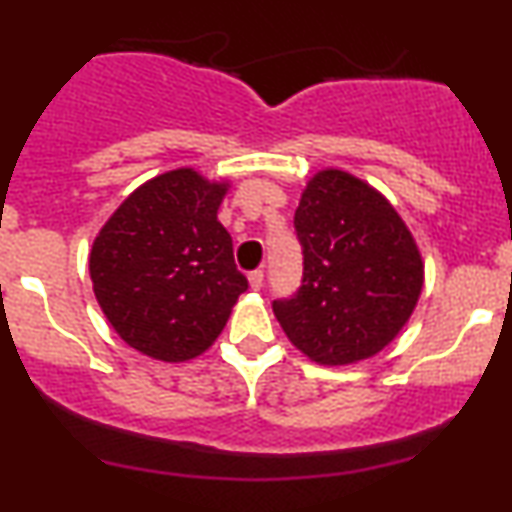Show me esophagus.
<instances>
[{
    "mask_svg": "<svg viewBox=\"0 0 512 512\" xmlns=\"http://www.w3.org/2000/svg\"><path fill=\"white\" fill-rule=\"evenodd\" d=\"M248 281H250L252 291H260L262 283H264V272H262V269H255V272H250L248 274Z\"/></svg>",
    "mask_w": 512,
    "mask_h": 512,
    "instance_id": "1",
    "label": "esophagus"
}]
</instances>
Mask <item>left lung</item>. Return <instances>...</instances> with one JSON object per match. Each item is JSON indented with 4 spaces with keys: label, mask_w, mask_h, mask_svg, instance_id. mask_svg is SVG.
Here are the masks:
<instances>
[{
    "label": "left lung",
    "mask_w": 512,
    "mask_h": 512,
    "mask_svg": "<svg viewBox=\"0 0 512 512\" xmlns=\"http://www.w3.org/2000/svg\"><path fill=\"white\" fill-rule=\"evenodd\" d=\"M293 224L303 286L272 303L281 329L319 365L377 355L422 293V255L405 221L365 181L324 169L303 190Z\"/></svg>",
    "instance_id": "left-lung-1"
}]
</instances>
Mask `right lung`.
<instances>
[{
  "mask_svg": "<svg viewBox=\"0 0 512 512\" xmlns=\"http://www.w3.org/2000/svg\"><path fill=\"white\" fill-rule=\"evenodd\" d=\"M229 183L195 169L133 190L97 233L90 279L104 317L128 346L186 362L217 341L248 279L217 212Z\"/></svg>",
  "mask_w": 512,
  "mask_h": 512,
  "instance_id": "obj_1",
  "label": "right lung"
}]
</instances>
